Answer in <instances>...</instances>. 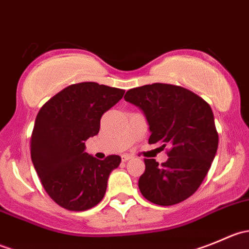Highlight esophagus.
<instances>
[{"instance_id": "obj_1", "label": "esophagus", "mask_w": 249, "mask_h": 249, "mask_svg": "<svg viewBox=\"0 0 249 249\" xmlns=\"http://www.w3.org/2000/svg\"><path fill=\"white\" fill-rule=\"evenodd\" d=\"M130 159H131V157H130V155H123V157H122V161H123V162L129 161Z\"/></svg>"}]
</instances>
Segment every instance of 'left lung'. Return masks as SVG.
Masks as SVG:
<instances>
[{"instance_id":"left-lung-1","label":"left lung","mask_w":249,"mask_h":249,"mask_svg":"<svg viewBox=\"0 0 249 249\" xmlns=\"http://www.w3.org/2000/svg\"><path fill=\"white\" fill-rule=\"evenodd\" d=\"M124 99L144 113L148 142L171 147L161 165L144 159L141 194L160 206L184 201L201 185L217 153L218 132L210 105L185 88L162 83L127 90Z\"/></svg>"}]
</instances>
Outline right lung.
I'll return each instance as SVG.
<instances>
[{"instance_id":"right-lung-1","label":"right lung","mask_w":249,"mask_h":249,"mask_svg":"<svg viewBox=\"0 0 249 249\" xmlns=\"http://www.w3.org/2000/svg\"><path fill=\"white\" fill-rule=\"evenodd\" d=\"M124 90L84 82L65 88L39 109L31 135V159L47 194L69 211H85L101 201L110 172L122 158L99 160L85 141L99 134L100 120Z\"/></svg>"}]
</instances>
